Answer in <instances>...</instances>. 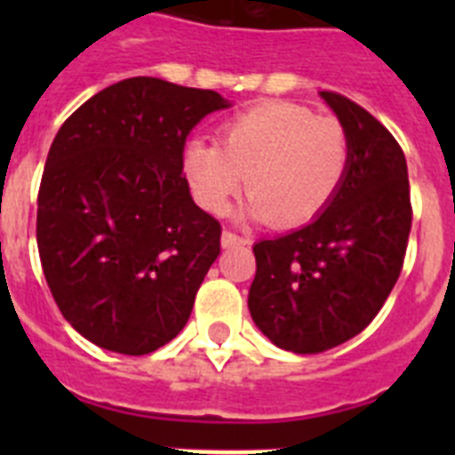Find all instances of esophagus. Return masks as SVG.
<instances>
[{
    "instance_id": "esophagus-1",
    "label": "esophagus",
    "mask_w": 455,
    "mask_h": 455,
    "mask_svg": "<svg viewBox=\"0 0 455 455\" xmlns=\"http://www.w3.org/2000/svg\"><path fill=\"white\" fill-rule=\"evenodd\" d=\"M246 243H248L246 236H239L230 230H223V235H220V246L223 248H239V246H246Z\"/></svg>"
}]
</instances>
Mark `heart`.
<instances>
[{"instance_id": "heart-1", "label": "heart", "mask_w": 455, "mask_h": 455, "mask_svg": "<svg viewBox=\"0 0 455 455\" xmlns=\"http://www.w3.org/2000/svg\"><path fill=\"white\" fill-rule=\"evenodd\" d=\"M351 143L344 124L291 102H267L220 127V146L193 139L184 172L193 198L223 214L246 187L248 216L299 228L323 214L344 184Z\"/></svg>"}]
</instances>
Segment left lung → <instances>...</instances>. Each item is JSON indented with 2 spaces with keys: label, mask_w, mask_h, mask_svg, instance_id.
I'll list each match as a JSON object with an SVG mask.
<instances>
[{
  "label": "left lung",
  "mask_w": 455,
  "mask_h": 455,
  "mask_svg": "<svg viewBox=\"0 0 455 455\" xmlns=\"http://www.w3.org/2000/svg\"><path fill=\"white\" fill-rule=\"evenodd\" d=\"M344 124L351 159L344 184L300 230L252 246L248 309L275 347L323 353L360 335L403 268L412 204L405 155L360 104L321 91Z\"/></svg>",
  "instance_id": "left-lung-1"
}]
</instances>
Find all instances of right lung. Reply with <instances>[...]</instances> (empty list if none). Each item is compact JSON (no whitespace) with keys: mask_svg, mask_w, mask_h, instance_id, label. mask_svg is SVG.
Wrapping results in <instances>:
<instances>
[{"mask_svg":"<svg viewBox=\"0 0 455 455\" xmlns=\"http://www.w3.org/2000/svg\"><path fill=\"white\" fill-rule=\"evenodd\" d=\"M230 102L156 77L104 88L61 124L38 191L40 264L88 341L146 355L178 337L220 252L182 175L188 132Z\"/></svg>","mask_w":455,"mask_h":455,"instance_id":"add662e5","label":"right lung"}]
</instances>
